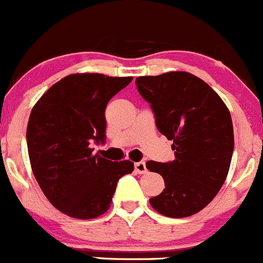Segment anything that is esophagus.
Segmentation results:
<instances>
[{
  "label": "esophagus",
  "mask_w": 263,
  "mask_h": 263,
  "mask_svg": "<svg viewBox=\"0 0 263 263\" xmlns=\"http://www.w3.org/2000/svg\"><path fill=\"white\" fill-rule=\"evenodd\" d=\"M134 167H136V172L138 174H144L147 173V167H146V162L144 161H138L134 164Z\"/></svg>",
  "instance_id": "1"
}]
</instances>
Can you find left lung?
Instances as JSON below:
<instances>
[{
	"mask_svg": "<svg viewBox=\"0 0 263 263\" xmlns=\"http://www.w3.org/2000/svg\"><path fill=\"white\" fill-rule=\"evenodd\" d=\"M156 127L173 141L174 160L147 161L162 176L165 189L149 199L162 216L183 218L205 208L224 183L234 152L231 115L206 82L189 72L137 77Z\"/></svg>",
	"mask_w": 263,
	"mask_h": 263,
	"instance_id": "1",
	"label": "left lung"
}]
</instances>
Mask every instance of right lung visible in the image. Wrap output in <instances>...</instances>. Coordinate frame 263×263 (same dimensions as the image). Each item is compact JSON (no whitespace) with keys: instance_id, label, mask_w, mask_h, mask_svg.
I'll use <instances>...</instances> for the list:
<instances>
[{"instance_id":"1","label":"right lung","mask_w":263,"mask_h":263,"mask_svg":"<svg viewBox=\"0 0 263 263\" xmlns=\"http://www.w3.org/2000/svg\"><path fill=\"white\" fill-rule=\"evenodd\" d=\"M132 80L69 74L32 109L27 126L32 171L47 200L67 216L91 219L106 213L119 179L134 171L129 160L114 162L90 148L92 142L106 143L107 104Z\"/></svg>"}]
</instances>
